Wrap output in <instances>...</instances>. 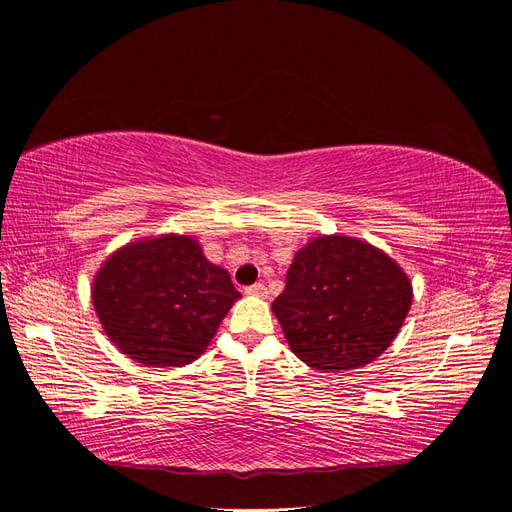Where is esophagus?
<instances>
[{"instance_id":"esophagus-1","label":"esophagus","mask_w":512,"mask_h":512,"mask_svg":"<svg viewBox=\"0 0 512 512\" xmlns=\"http://www.w3.org/2000/svg\"><path fill=\"white\" fill-rule=\"evenodd\" d=\"M245 292H247V294H252V297H262V299H265V297H267V286L258 282V284L247 286V288H245Z\"/></svg>"}]
</instances>
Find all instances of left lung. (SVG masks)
<instances>
[{"label":"left lung","instance_id":"obj_1","mask_svg":"<svg viewBox=\"0 0 512 512\" xmlns=\"http://www.w3.org/2000/svg\"><path fill=\"white\" fill-rule=\"evenodd\" d=\"M410 305L412 284L393 258L335 235L297 252L273 314L303 363L342 371L363 367L389 348Z\"/></svg>","mask_w":512,"mask_h":512}]
</instances>
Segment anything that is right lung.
<instances>
[{
    "instance_id": "add662e5",
    "label": "right lung",
    "mask_w": 512,
    "mask_h": 512,
    "mask_svg": "<svg viewBox=\"0 0 512 512\" xmlns=\"http://www.w3.org/2000/svg\"><path fill=\"white\" fill-rule=\"evenodd\" d=\"M239 297L228 271L209 262L194 239L179 235L121 247L91 288L111 342L151 367L198 359Z\"/></svg>"
}]
</instances>
